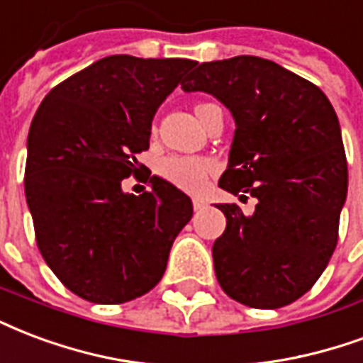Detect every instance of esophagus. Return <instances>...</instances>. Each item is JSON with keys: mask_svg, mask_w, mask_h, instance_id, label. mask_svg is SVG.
<instances>
[{"mask_svg": "<svg viewBox=\"0 0 363 363\" xmlns=\"http://www.w3.org/2000/svg\"><path fill=\"white\" fill-rule=\"evenodd\" d=\"M192 206H194V211H202V209L208 208V200H203V198H194V200H192Z\"/></svg>", "mask_w": 363, "mask_h": 363, "instance_id": "34e87169", "label": "esophagus"}]
</instances>
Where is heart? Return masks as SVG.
Wrapping results in <instances>:
<instances>
[{"instance_id": "b5f03b06", "label": "heart", "mask_w": 363, "mask_h": 363, "mask_svg": "<svg viewBox=\"0 0 363 363\" xmlns=\"http://www.w3.org/2000/svg\"><path fill=\"white\" fill-rule=\"evenodd\" d=\"M208 106L211 104H198L196 115L202 117ZM217 169L219 163L213 157H202V155H167L161 157L155 165V171L163 181L171 182L173 186L186 192H200L209 177L217 173Z\"/></svg>"}]
</instances>
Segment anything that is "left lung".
<instances>
[{
  "label": "left lung",
  "mask_w": 363,
  "mask_h": 363,
  "mask_svg": "<svg viewBox=\"0 0 363 363\" xmlns=\"http://www.w3.org/2000/svg\"><path fill=\"white\" fill-rule=\"evenodd\" d=\"M181 86L229 107L236 130L219 186L257 200L250 216L236 203L217 206L227 217L211 248L217 281L248 308L292 304L321 277L339 240L348 165L331 101L254 55L202 63Z\"/></svg>",
  "instance_id": "1"
}]
</instances>
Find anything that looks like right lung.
Listing matches in <instances>:
<instances>
[{
    "mask_svg": "<svg viewBox=\"0 0 363 363\" xmlns=\"http://www.w3.org/2000/svg\"><path fill=\"white\" fill-rule=\"evenodd\" d=\"M192 59L109 55L50 90L28 130L24 194L36 244L55 277L94 304H123L160 283L192 217L184 192L160 177L125 194L152 119Z\"/></svg>",
    "mask_w": 363,
    "mask_h": 363,
    "instance_id": "obj_1",
    "label": "right lung"
}]
</instances>
